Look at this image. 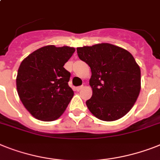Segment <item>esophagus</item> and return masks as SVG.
I'll use <instances>...</instances> for the list:
<instances>
[{"instance_id":"34e87169","label":"esophagus","mask_w":160,"mask_h":160,"mask_svg":"<svg viewBox=\"0 0 160 160\" xmlns=\"http://www.w3.org/2000/svg\"><path fill=\"white\" fill-rule=\"evenodd\" d=\"M83 88H84L83 86H80V87H78V88H76V90H77L78 92V91H81Z\"/></svg>"}]
</instances>
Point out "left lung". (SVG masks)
<instances>
[{"mask_svg":"<svg viewBox=\"0 0 160 160\" xmlns=\"http://www.w3.org/2000/svg\"><path fill=\"white\" fill-rule=\"evenodd\" d=\"M79 59L91 68L90 112L103 121H114L132 108L141 91V69L132 54L114 45L101 43L77 48Z\"/></svg>","mask_w":160,"mask_h":160,"instance_id":"1","label":"left lung"}]
</instances>
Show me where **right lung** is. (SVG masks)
I'll return each instance as SVG.
<instances>
[{
  "label": "right lung",
  "instance_id": "add662e5",
  "mask_svg": "<svg viewBox=\"0 0 160 160\" xmlns=\"http://www.w3.org/2000/svg\"><path fill=\"white\" fill-rule=\"evenodd\" d=\"M73 47H41L21 62L17 92L27 110L42 121L59 118L73 96L68 86L70 72L64 68L74 53Z\"/></svg>",
  "mask_w": 160,
  "mask_h": 160
}]
</instances>
